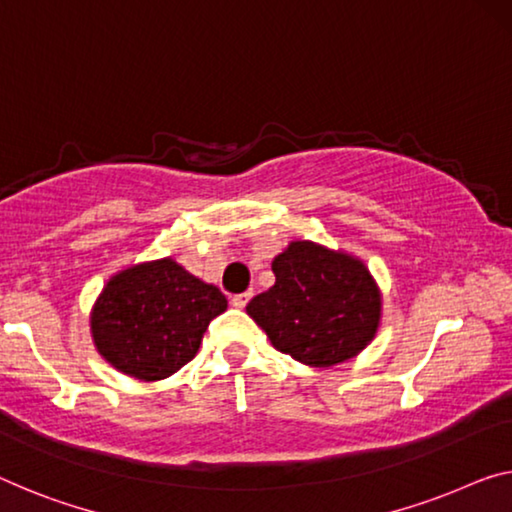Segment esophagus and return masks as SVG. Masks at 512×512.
<instances>
[{
	"label": "esophagus",
	"instance_id": "esophagus-1",
	"mask_svg": "<svg viewBox=\"0 0 512 512\" xmlns=\"http://www.w3.org/2000/svg\"><path fill=\"white\" fill-rule=\"evenodd\" d=\"M251 300V293L247 290V293H240V295H233L231 297V304L235 306V309H245L247 302Z\"/></svg>",
	"mask_w": 512,
	"mask_h": 512
}]
</instances>
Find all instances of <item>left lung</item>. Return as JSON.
Instances as JSON below:
<instances>
[{
    "label": "left lung",
    "instance_id": "obj_1",
    "mask_svg": "<svg viewBox=\"0 0 512 512\" xmlns=\"http://www.w3.org/2000/svg\"><path fill=\"white\" fill-rule=\"evenodd\" d=\"M272 272L274 286L256 295L247 313L283 355L334 366L371 343L380 293L364 263L313 242H290Z\"/></svg>",
    "mask_w": 512,
    "mask_h": 512
}]
</instances>
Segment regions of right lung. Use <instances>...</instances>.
<instances>
[{"label":"right lung","mask_w":512,"mask_h":512,"mask_svg":"<svg viewBox=\"0 0 512 512\" xmlns=\"http://www.w3.org/2000/svg\"><path fill=\"white\" fill-rule=\"evenodd\" d=\"M217 286L171 258L135 265L109 283L91 316L98 352L137 380H164L192 361L210 320L226 311Z\"/></svg>","instance_id":"right-lung-1"}]
</instances>
